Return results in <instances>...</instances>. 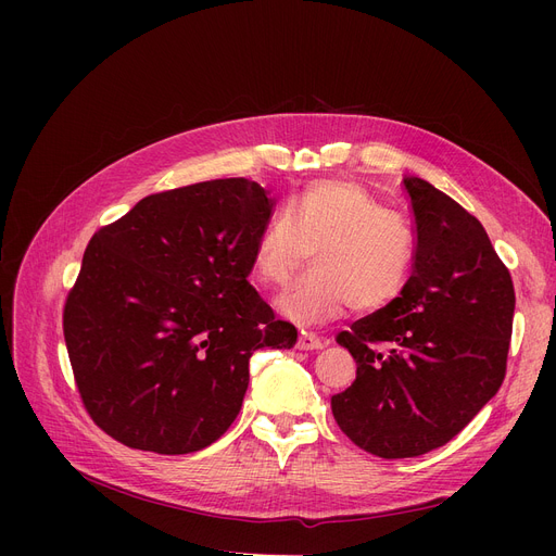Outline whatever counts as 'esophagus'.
Segmentation results:
<instances>
[{
	"label": "esophagus",
	"mask_w": 556,
	"mask_h": 556,
	"mask_svg": "<svg viewBox=\"0 0 556 556\" xmlns=\"http://www.w3.org/2000/svg\"><path fill=\"white\" fill-rule=\"evenodd\" d=\"M325 340L311 333V331H302L298 338V349H304V352H313V349H323Z\"/></svg>",
	"instance_id": "esophagus-1"
}]
</instances>
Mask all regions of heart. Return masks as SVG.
Instances as JSON below:
<instances>
[{"label": "heart", "instance_id": "heart-1", "mask_svg": "<svg viewBox=\"0 0 556 556\" xmlns=\"http://www.w3.org/2000/svg\"><path fill=\"white\" fill-rule=\"evenodd\" d=\"M313 252V270L277 300L290 323H331L349 308L378 313L410 283L417 233L365 187L319 180L290 198L263 225L254 245V275L270 288L295 279Z\"/></svg>", "mask_w": 556, "mask_h": 556}]
</instances>
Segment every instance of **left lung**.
Wrapping results in <instances>:
<instances>
[{
	"instance_id": "obj_1",
	"label": "left lung",
	"mask_w": 556,
	"mask_h": 556,
	"mask_svg": "<svg viewBox=\"0 0 556 556\" xmlns=\"http://www.w3.org/2000/svg\"><path fill=\"white\" fill-rule=\"evenodd\" d=\"M403 187L417 233L410 283L336 338L358 369L331 396L340 430L386 459L444 446L501 390L516 304L482 223L421 178Z\"/></svg>"
}]
</instances>
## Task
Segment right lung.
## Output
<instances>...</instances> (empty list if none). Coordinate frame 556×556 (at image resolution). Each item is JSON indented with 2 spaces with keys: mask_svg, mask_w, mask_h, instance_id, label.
I'll return each mask as SVG.
<instances>
[{
  "mask_svg": "<svg viewBox=\"0 0 556 556\" xmlns=\"http://www.w3.org/2000/svg\"><path fill=\"white\" fill-rule=\"evenodd\" d=\"M245 178L146 195L103 225L63 308L74 381L92 421L124 446L185 455L237 419L256 349H290L248 281L273 216Z\"/></svg>",
  "mask_w": 556,
  "mask_h": 556,
  "instance_id": "obj_1",
  "label": "right lung"
}]
</instances>
